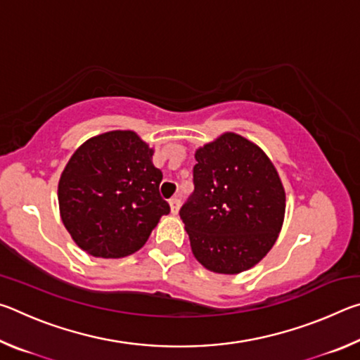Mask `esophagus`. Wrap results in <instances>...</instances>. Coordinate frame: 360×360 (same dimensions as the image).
I'll return each instance as SVG.
<instances>
[{"label": "esophagus", "instance_id": "esophagus-1", "mask_svg": "<svg viewBox=\"0 0 360 360\" xmlns=\"http://www.w3.org/2000/svg\"><path fill=\"white\" fill-rule=\"evenodd\" d=\"M168 203H169V210H172L173 214H178L179 206H181V200L178 197H173Z\"/></svg>", "mask_w": 360, "mask_h": 360}]
</instances>
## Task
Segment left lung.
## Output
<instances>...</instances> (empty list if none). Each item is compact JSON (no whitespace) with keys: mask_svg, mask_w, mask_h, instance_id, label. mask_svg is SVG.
<instances>
[{"mask_svg":"<svg viewBox=\"0 0 360 360\" xmlns=\"http://www.w3.org/2000/svg\"><path fill=\"white\" fill-rule=\"evenodd\" d=\"M195 191L179 216L206 270L238 275L265 257L278 240L285 192L273 162L257 144L222 133L195 150Z\"/></svg>","mask_w":360,"mask_h":360,"instance_id":"8db88e82","label":"left lung"}]
</instances>
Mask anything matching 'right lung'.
Here are the masks:
<instances>
[{
    "label": "right lung",
    "mask_w": 360,
    "mask_h": 360,
    "mask_svg": "<svg viewBox=\"0 0 360 360\" xmlns=\"http://www.w3.org/2000/svg\"><path fill=\"white\" fill-rule=\"evenodd\" d=\"M154 149L135 131L114 130L79 146L58 181L65 229L94 257L120 259L148 241L169 205L158 193Z\"/></svg>",
    "instance_id": "obj_1"
}]
</instances>
